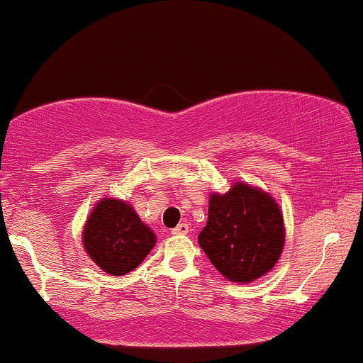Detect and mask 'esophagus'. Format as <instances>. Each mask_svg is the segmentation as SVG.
Listing matches in <instances>:
<instances>
[{"mask_svg": "<svg viewBox=\"0 0 363 363\" xmlns=\"http://www.w3.org/2000/svg\"><path fill=\"white\" fill-rule=\"evenodd\" d=\"M189 232V223H179L172 230L174 235H186Z\"/></svg>", "mask_w": 363, "mask_h": 363, "instance_id": "34e87169", "label": "esophagus"}]
</instances>
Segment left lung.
I'll use <instances>...</instances> for the list:
<instances>
[{"mask_svg":"<svg viewBox=\"0 0 363 363\" xmlns=\"http://www.w3.org/2000/svg\"><path fill=\"white\" fill-rule=\"evenodd\" d=\"M208 222L198 244L211 264L234 283H251L274 268L285 245L277 199L239 181L227 193L210 194Z\"/></svg>","mask_w":363,"mask_h":363,"instance_id":"left-lung-1","label":"left lung"}]
</instances>
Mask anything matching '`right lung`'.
<instances>
[{"label": "right lung", "mask_w": 363, "mask_h": 363, "mask_svg": "<svg viewBox=\"0 0 363 363\" xmlns=\"http://www.w3.org/2000/svg\"><path fill=\"white\" fill-rule=\"evenodd\" d=\"M85 252L102 272L123 277L148 256L157 235L129 203L118 198H102L83 225Z\"/></svg>", "instance_id": "add662e5"}]
</instances>
